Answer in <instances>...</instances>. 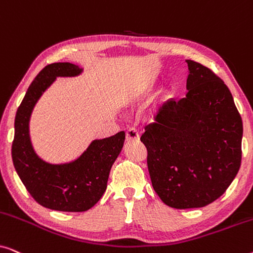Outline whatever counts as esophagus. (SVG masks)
<instances>
[{
  "label": "esophagus",
  "mask_w": 253,
  "mask_h": 253,
  "mask_svg": "<svg viewBox=\"0 0 253 253\" xmlns=\"http://www.w3.org/2000/svg\"><path fill=\"white\" fill-rule=\"evenodd\" d=\"M138 139H139V132H138V130L134 129V127H130V129L126 131V140L132 141Z\"/></svg>",
  "instance_id": "34e87169"
}]
</instances>
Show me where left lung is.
Returning a JSON list of instances; mask_svg holds the SVG:
<instances>
[{
  "label": "left lung",
  "mask_w": 253,
  "mask_h": 253,
  "mask_svg": "<svg viewBox=\"0 0 253 253\" xmlns=\"http://www.w3.org/2000/svg\"><path fill=\"white\" fill-rule=\"evenodd\" d=\"M185 98L168 101L140 140L154 191L172 209L213 203L236 177L243 123L226 84L209 68L186 60Z\"/></svg>",
  "instance_id": "left-lung-1"
}]
</instances>
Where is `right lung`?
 Segmentation results:
<instances>
[{
	"instance_id": "right-lung-1",
	"label": "right lung",
	"mask_w": 253,
	"mask_h": 253,
	"mask_svg": "<svg viewBox=\"0 0 253 253\" xmlns=\"http://www.w3.org/2000/svg\"><path fill=\"white\" fill-rule=\"evenodd\" d=\"M84 69L69 62L44 67L30 85L15 119L12 161L27 191L40 205L62 212H85L101 199L112 166L123 148L124 131L94 139L75 160L51 164L34 150L30 120L37 102L57 77H77Z\"/></svg>"
}]
</instances>
